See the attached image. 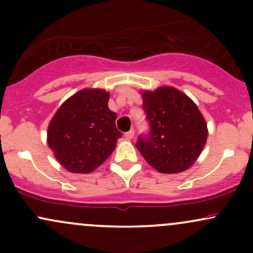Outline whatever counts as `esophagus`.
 <instances>
[{"mask_svg":"<svg viewBox=\"0 0 253 253\" xmlns=\"http://www.w3.org/2000/svg\"><path fill=\"white\" fill-rule=\"evenodd\" d=\"M134 129H130V130H128V132H126L125 133V138L127 139V140H130V139H133L134 138Z\"/></svg>","mask_w":253,"mask_h":253,"instance_id":"obj_1","label":"esophagus"}]
</instances>
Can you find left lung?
<instances>
[{
    "instance_id": "1",
    "label": "left lung",
    "mask_w": 253,
    "mask_h": 253,
    "mask_svg": "<svg viewBox=\"0 0 253 253\" xmlns=\"http://www.w3.org/2000/svg\"><path fill=\"white\" fill-rule=\"evenodd\" d=\"M150 121L149 138H139L136 149L162 173L188 170L207 141V123L189 96L173 86L140 91Z\"/></svg>"
}]
</instances>
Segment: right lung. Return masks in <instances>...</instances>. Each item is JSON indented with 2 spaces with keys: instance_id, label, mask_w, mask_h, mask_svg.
<instances>
[{
  "instance_id": "1",
  "label": "right lung",
  "mask_w": 253,
  "mask_h": 253,
  "mask_svg": "<svg viewBox=\"0 0 253 253\" xmlns=\"http://www.w3.org/2000/svg\"><path fill=\"white\" fill-rule=\"evenodd\" d=\"M108 101L109 92L104 89H82L64 101L51 119L47 145L70 172L89 173L97 169L123 135Z\"/></svg>"
}]
</instances>
